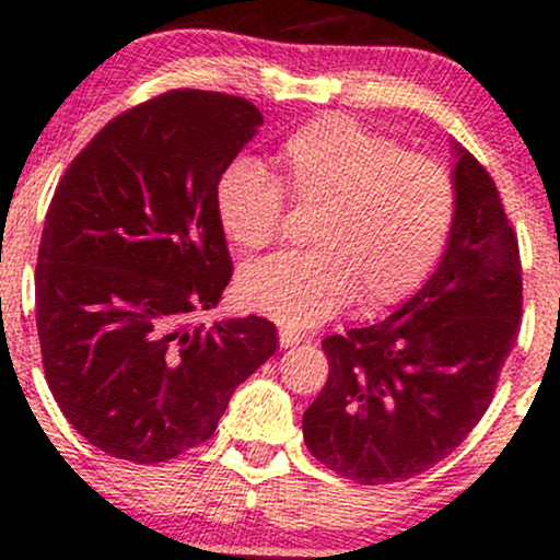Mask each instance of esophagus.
<instances>
[{"label": "esophagus", "mask_w": 560, "mask_h": 560, "mask_svg": "<svg viewBox=\"0 0 560 560\" xmlns=\"http://www.w3.org/2000/svg\"><path fill=\"white\" fill-rule=\"evenodd\" d=\"M304 336L299 334V330H291V328H280V347H293L299 345Z\"/></svg>", "instance_id": "34e87169"}]
</instances>
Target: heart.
I'll use <instances>...</instances> for the list:
<instances>
[{
    "label": "heart",
    "mask_w": 560,
    "mask_h": 560,
    "mask_svg": "<svg viewBox=\"0 0 560 560\" xmlns=\"http://www.w3.org/2000/svg\"><path fill=\"white\" fill-rule=\"evenodd\" d=\"M280 176L234 162L215 186L221 232L240 250L280 237L288 200L312 208V248L248 264L237 299L288 328L339 315L358 293L363 310L402 302L435 269L456 219V184L443 162L330 114L304 125L278 152ZM283 189L280 190L279 186Z\"/></svg>",
    "instance_id": "obj_1"
}]
</instances>
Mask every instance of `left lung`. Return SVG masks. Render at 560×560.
<instances>
[{"instance_id": "8db88e82", "label": "left lung", "mask_w": 560, "mask_h": 560, "mask_svg": "<svg viewBox=\"0 0 560 560\" xmlns=\"http://www.w3.org/2000/svg\"><path fill=\"white\" fill-rule=\"evenodd\" d=\"M454 152L456 219L432 278L387 320L323 339L330 371L304 411V443L363 486L446 459L486 413L518 339V237L489 171Z\"/></svg>"}]
</instances>
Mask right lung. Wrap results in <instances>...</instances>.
Returning <instances> with one entry per match:
<instances>
[{
	"label": "right lung",
	"mask_w": 560,
	"mask_h": 560,
	"mask_svg": "<svg viewBox=\"0 0 560 560\" xmlns=\"http://www.w3.org/2000/svg\"><path fill=\"white\" fill-rule=\"evenodd\" d=\"M261 122L240 95L167 90L106 122L56 186L34 272L42 365L109 456L154 465L206 443L278 350L264 317L189 323L232 280L215 186Z\"/></svg>",
	"instance_id": "obj_1"
}]
</instances>
